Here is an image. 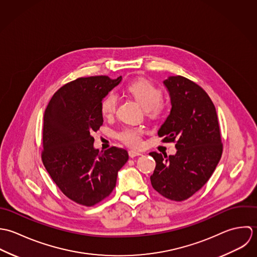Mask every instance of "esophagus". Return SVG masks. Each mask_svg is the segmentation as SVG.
Listing matches in <instances>:
<instances>
[{
  "label": "esophagus",
  "instance_id": "esophagus-1",
  "mask_svg": "<svg viewBox=\"0 0 257 257\" xmlns=\"http://www.w3.org/2000/svg\"><path fill=\"white\" fill-rule=\"evenodd\" d=\"M128 154H129V157H130V158H134V157H137V156H141V155H142L140 152L133 151V150H130Z\"/></svg>",
  "mask_w": 257,
  "mask_h": 257
}]
</instances>
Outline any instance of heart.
<instances>
[{"label": "heart", "instance_id": "obj_1", "mask_svg": "<svg viewBox=\"0 0 257 257\" xmlns=\"http://www.w3.org/2000/svg\"><path fill=\"white\" fill-rule=\"evenodd\" d=\"M126 91L145 108L147 116L152 119L160 118L167 110V103L162 98V89L148 79L139 78L129 82L126 85ZM117 106L118 97L116 93L110 92L107 94L100 103V112L103 117H113ZM145 133V128L141 126L128 125L117 133V138L127 146L139 148L142 146V138Z\"/></svg>", "mask_w": 257, "mask_h": 257}]
</instances>
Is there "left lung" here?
I'll return each instance as SVG.
<instances>
[{
    "label": "left lung",
    "instance_id": "8db88e82",
    "mask_svg": "<svg viewBox=\"0 0 257 257\" xmlns=\"http://www.w3.org/2000/svg\"><path fill=\"white\" fill-rule=\"evenodd\" d=\"M172 109L158 136L175 143V155L151 152L156 161L151 184L163 197L176 202L191 198L209 180L222 154L215 107L196 82L181 76L164 81Z\"/></svg>",
    "mask_w": 257,
    "mask_h": 257
}]
</instances>
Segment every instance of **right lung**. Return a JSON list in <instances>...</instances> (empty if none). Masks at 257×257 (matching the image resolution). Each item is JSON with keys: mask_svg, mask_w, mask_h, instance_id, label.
I'll return each instance as SVG.
<instances>
[{"mask_svg": "<svg viewBox=\"0 0 257 257\" xmlns=\"http://www.w3.org/2000/svg\"><path fill=\"white\" fill-rule=\"evenodd\" d=\"M122 76L79 77L61 86L44 116L42 160L52 181L69 200L93 206L109 197L118 171L128 161L126 150L93 148V132L103 124L100 103Z\"/></svg>", "mask_w": 257, "mask_h": 257, "instance_id": "1", "label": "right lung"}]
</instances>
